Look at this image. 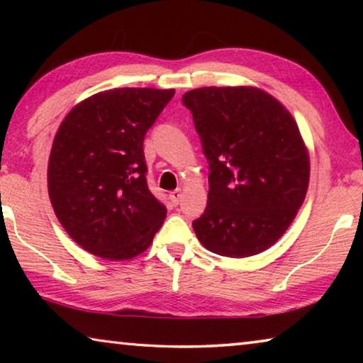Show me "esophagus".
Here are the masks:
<instances>
[{
	"label": "esophagus",
	"mask_w": 363,
	"mask_h": 363,
	"mask_svg": "<svg viewBox=\"0 0 363 363\" xmlns=\"http://www.w3.org/2000/svg\"><path fill=\"white\" fill-rule=\"evenodd\" d=\"M181 196H182V192H181L179 189H177V190H173V192L169 194V201H171V203H173V206H177V205H179Z\"/></svg>",
	"instance_id": "34e87169"
}]
</instances>
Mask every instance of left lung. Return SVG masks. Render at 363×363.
I'll list each match as a JSON object with an SVG mask.
<instances>
[{"instance_id":"8db88e82","label":"left lung","mask_w":363,"mask_h":363,"mask_svg":"<svg viewBox=\"0 0 363 363\" xmlns=\"http://www.w3.org/2000/svg\"><path fill=\"white\" fill-rule=\"evenodd\" d=\"M210 164L205 213L192 225L200 243L248 257L279 240L309 186V153L291 113L253 86H206L182 96Z\"/></svg>"}]
</instances>
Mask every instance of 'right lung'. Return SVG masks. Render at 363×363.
Wrapping results in <instances>:
<instances>
[{
  "instance_id": "obj_1",
  "label": "right lung",
  "mask_w": 363,
  "mask_h": 363,
  "mask_svg": "<svg viewBox=\"0 0 363 363\" xmlns=\"http://www.w3.org/2000/svg\"><path fill=\"white\" fill-rule=\"evenodd\" d=\"M174 89L116 88L73 107L54 138L48 192L79 247L125 261L150 243L167 208L147 186L144 138Z\"/></svg>"
}]
</instances>
